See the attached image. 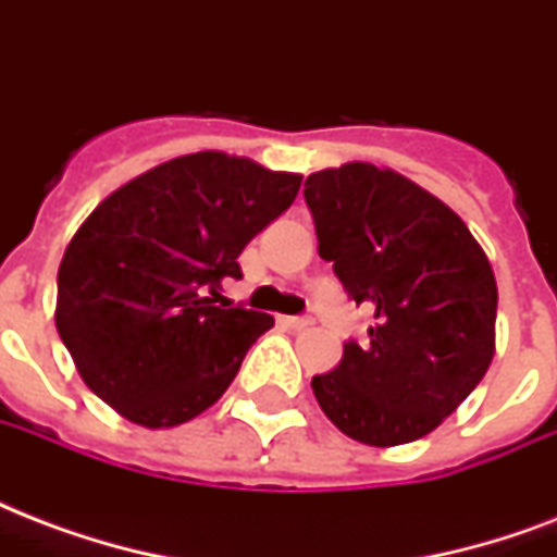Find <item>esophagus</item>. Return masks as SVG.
Instances as JSON below:
<instances>
[{
  "instance_id": "obj_1",
  "label": "esophagus",
  "mask_w": 557,
  "mask_h": 557,
  "mask_svg": "<svg viewBox=\"0 0 557 557\" xmlns=\"http://www.w3.org/2000/svg\"><path fill=\"white\" fill-rule=\"evenodd\" d=\"M278 322H282L284 327H290V331H301V327L313 325V319L308 317H278Z\"/></svg>"
}]
</instances>
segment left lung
Masks as SVG:
<instances>
[{"label": "left lung", "mask_w": 557, "mask_h": 557, "mask_svg": "<svg viewBox=\"0 0 557 557\" xmlns=\"http://www.w3.org/2000/svg\"><path fill=\"white\" fill-rule=\"evenodd\" d=\"M319 258L357 305L374 310L369 343L348 339L310 386L348 438L395 447L433 433L494 360L497 282L454 209L369 162L305 180Z\"/></svg>", "instance_id": "8db88e82"}]
</instances>
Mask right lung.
Wrapping results in <instances>:
<instances>
[{
	"label": "right lung",
	"instance_id": "obj_1",
	"mask_svg": "<svg viewBox=\"0 0 557 557\" xmlns=\"http://www.w3.org/2000/svg\"><path fill=\"white\" fill-rule=\"evenodd\" d=\"M301 176L200 150L150 168L81 223L58 270L54 325L89 389L148 430L191 421L230 389L249 346L273 327L223 308V278Z\"/></svg>",
	"mask_w": 557,
	"mask_h": 557
}]
</instances>
